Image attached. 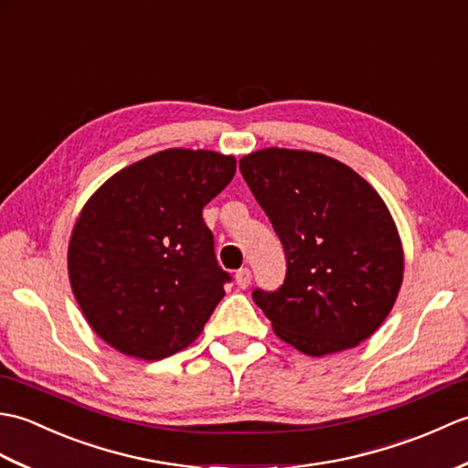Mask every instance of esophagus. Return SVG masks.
Returning <instances> with one entry per match:
<instances>
[{
	"mask_svg": "<svg viewBox=\"0 0 468 468\" xmlns=\"http://www.w3.org/2000/svg\"><path fill=\"white\" fill-rule=\"evenodd\" d=\"M235 283L241 287V290H247L251 283V270L250 267H243V270H239L235 273Z\"/></svg>",
	"mask_w": 468,
	"mask_h": 468,
	"instance_id": "34e87169",
	"label": "esophagus"
}]
</instances>
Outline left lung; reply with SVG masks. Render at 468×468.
Masks as SVG:
<instances>
[{"label":"left lung","mask_w":468,"mask_h":468,"mask_svg":"<svg viewBox=\"0 0 468 468\" xmlns=\"http://www.w3.org/2000/svg\"><path fill=\"white\" fill-rule=\"evenodd\" d=\"M241 175L275 229L285 280L253 302L273 332L307 356L370 337L399 295L404 255L390 213L350 166L317 153L263 148Z\"/></svg>","instance_id":"left-lung-1"}]
</instances>
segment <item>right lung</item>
<instances>
[{
    "mask_svg": "<svg viewBox=\"0 0 468 468\" xmlns=\"http://www.w3.org/2000/svg\"><path fill=\"white\" fill-rule=\"evenodd\" d=\"M235 168L233 156L168 148L108 178L82 208L69 283L88 324L118 352L163 360L203 332L231 282L203 207Z\"/></svg>",
    "mask_w": 468,
    "mask_h": 468,
    "instance_id": "1",
    "label": "right lung"
}]
</instances>
